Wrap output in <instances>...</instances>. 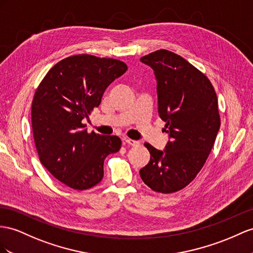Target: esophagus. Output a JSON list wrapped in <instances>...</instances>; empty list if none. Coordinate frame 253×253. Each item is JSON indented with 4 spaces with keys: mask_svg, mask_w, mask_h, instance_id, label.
Wrapping results in <instances>:
<instances>
[{
    "mask_svg": "<svg viewBox=\"0 0 253 253\" xmlns=\"http://www.w3.org/2000/svg\"><path fill=\"white\" fill-rule=\"evenodd\" d=\"M124 142L126 144L130 145V146H138L140 144L139 141H135V140H131V139H124Z\"/></svg>",
    "mask_w": 253,
    "mask_h": 253,
    "instance_id": "esophagus-1",
    "label": "esophagus"
}]
</instances>
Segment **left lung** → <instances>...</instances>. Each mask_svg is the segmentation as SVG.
Returning <instances> with one entry per match:
<instances>
[{"instance_id":"obj_1","label":"left lung","mask_w":253,"mask_h":253,"mask_svg":"<svg viewBox=\"0 0 253 253\" xmlns=\"http://www.w3.org/2000/svg\"><path fill=\"white\" fill-rule=\"evenodd\" d=\"M140 61L155 73L158 113L170 139L165 151L144 144L151 159L140 176L154 191L176 192L197 176L215 143L220 128L217 95L209 78L171 51L157 50Z\"/></svg>"}]
</instances>
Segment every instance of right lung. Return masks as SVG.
Masks as SVG:
<instances>
[{"instance_id": "add662e5", "label": "right lung", "mask_w": 253, "mask_h": 253, "mask_svg": "<svg viewBox=\"0 0 253 253\" xmlns=\"http://www.w3.org/2000/svg\"><path fill=\"white\" fill-rule=\"evenodd\" d=\"M119 60L78 54L51 68L38 85L32 102V128L42 165L70 188L85 190L103 177V161L120 151L116 135L83 129L106 88L124 75Z\"/></svg>"}]
</instances>
